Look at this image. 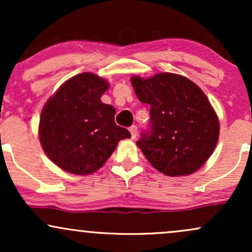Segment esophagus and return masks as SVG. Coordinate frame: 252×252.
Wrapping results in <instances>:
<instances>
[{
  "label": "esophagus",
  "instance_id": "obj_1",
  "mask_svg": "<svg viewBox=\"0 0 252 252\" xmlns=\"http://www.w3.org/2000/svg\"><path fill=\"white\" fill-rule=\"evenodd\" d=\"M129 130H130V134H131V138L134 140V138H136V136H137V126H131Z\"/></svg>",
  "mask_w": 252,
  "mask_h": 252
}]
</instances>
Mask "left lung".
Masks as SVG:
<instances>
[{"mask_svg": "<svg viewBox=\"0 0 252 252\" xmlns=\"http://www.w3.org/2000/svg\"><path fill=\"white\" fill-rule=\"evenodd\" d=\"M131 84L138 99L150 105L149 128L136 142L147 160L169 176L198 170L219 137L218 117L204 92L174 73L132 77Z\"/></svg>", "mask_w": 252, "mask_h": 252, "instance_id": "obj_1", "label": "left lung"}]
</instances>
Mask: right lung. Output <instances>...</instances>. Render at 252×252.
Listing matches in <instances>:
<instances>
[{"label": "right lung", "instance_id": "1", "mask_svg": "<svg viewBox=\"0 0 252 252\" xmlns=\"http://www.w3.org/2000/svg\"><path fill=\"white\" fill-rule=\"evenodd\" d=\"M108 83L92 73L68 79L50 98L40 117V142L57 166L73 174H91L105 163L118 141L131 137L115 123L116 110L100 97Z\"/></svg>", "mask_w": 252, "mask_h": 252}]
</instances>
